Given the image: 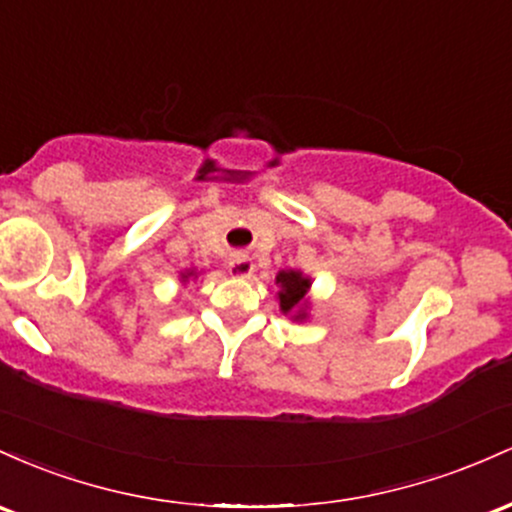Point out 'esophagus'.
<instances>
[{
	"instance_id": "34e87169",
	"label": "esophagus",
	"mask_w": 512,
	"mask_h": 512,
	"mask_svg": "<svg viewBox=\"0 0 512 512\" xmlns=\"http://www.w3.org/2000/svg\"><path fill=\"white\" fill-rule=\"evenodd\" d=\"M229 268H232V273L237 275V278H249V275L254 273V261L246 254H237L232 258V263H229Z\"/></svg>"
}]
</instances>
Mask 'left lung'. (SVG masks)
Returning <instances> with one entry per match:
<instances>
[{
  "instance_id": "8db88e82",
  "label": "left lung",
  "mask_w": 512,
  "mask_h": 512,
  "mask_svg": "<svg viewBox=\"0 0 512 512\" xmlns=\"http://www.w3.org/2000/svg\"><path fill=\"white\" fill-rule=\"evenodd\" d=\"M275 280H278L280 287H283V290H280V309L287 314L292 312V309L300 307L304 302V295H307L309 290V280L297 271L278 273V278ZM297 317H304V314H297Z\"/></svg>"
}]
</instances>
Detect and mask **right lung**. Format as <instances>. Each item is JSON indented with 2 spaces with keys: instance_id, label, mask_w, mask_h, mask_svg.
I'll list each match as a JSON object with an SVG mask.
<instances>
[{
  "instance_id": "obj_1",
  "label": "right lung",
  "mask_w": 512,
  "mask_h": 512,
  "mask_svg": "<svg viewBox=\"0 0 512 512\" xmlns=\"http://www.w3.org/2000/svg\"><path fill=\"white\" fill-rule=\"evenodd\" d=\"M188 275H191V273H186V275H183V278H188Z\"/></svg>"
}]
</instances>
